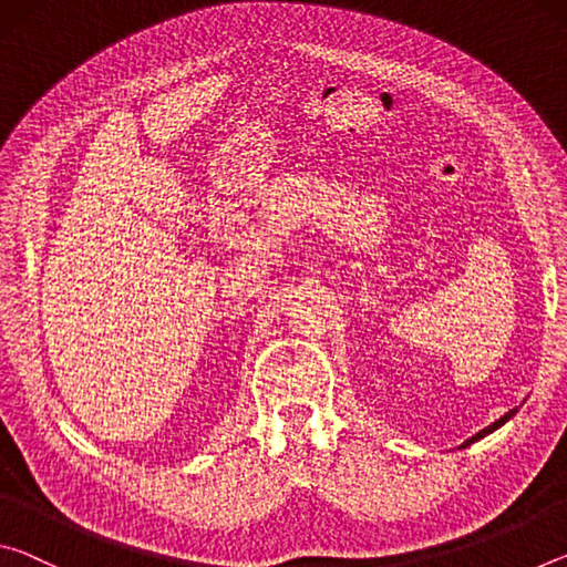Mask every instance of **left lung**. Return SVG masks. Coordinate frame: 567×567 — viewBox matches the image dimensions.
<instances>
[{
	"label": "left lung",
	"instance_id": "left-lung-1",
	"mask_svg": "<svg viewBox=\"0 0 567 567\" xmlns=\"http://www.w3.org/2000/svg\"><path fill=\"white\" fill-rule=\"evenodd\" d=\"M515 412H517V410H511V412H505V415H503L501 420H495V422H493V425H487L485 430H480V433H477V435H473V437H470V440H465V443H463V445H460V447H467V445H473V443H475V440H480V437H485V435H491V433H493V430H497V427H501V425H505V422H507V420H511V417L515 415Z\"/></svg>",
	"mask_w": 567,
	"mask_h": 567
}]
</instances>
